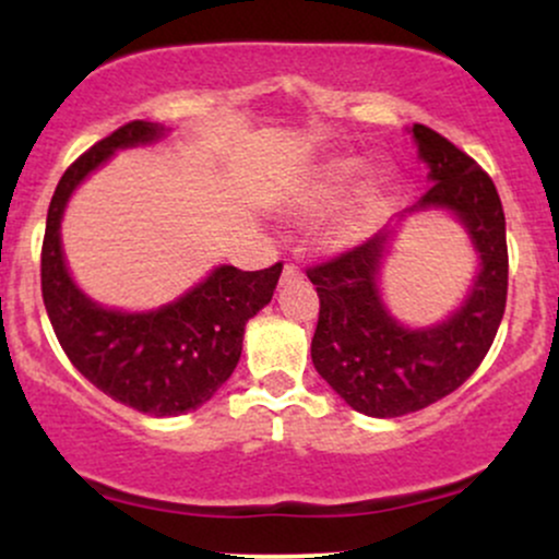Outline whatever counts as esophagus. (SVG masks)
Segmentation results:
<instances>
[{
	"label": "esophagus",
	"instance_id": "34e87169",
	"mask_svg": "<svg viewBox=\"0 0 559 559\" xmlns=\"http://www.w3.org/2000/svg\"><path fill=\"white\" fill-rule=\"evenodd\" d=\"M292 278H299V267L297 265H286L284 275H281V281H292Z\"/></svg>",
	"mask_w": 559,
	"mask_h": 559
}]
</instances>
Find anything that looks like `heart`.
<instances>
[{"instance_id": "obj_1", "label": "heart", "mask_w": 559, "mask_h": 559, "mask_svg": "<svg viewBox=\"0 0 559 559\" xmlns=\"http://www.w3.org/2000/svg\"><path fill=\"white\" fill-rule=\"evenodd\" d=\"M365 173H368V165H365L362 157H325L323 163H318L316 168L307 173L305 181L297 186V191L288 199V215L297 217L301 223L329 215L362 181ZM383 207H386L383 178H368L356 194L344 203V207L331 217L329 226L323 228V243L333 252L357 247L381 223Z\"/></svg>"}]
</instances>
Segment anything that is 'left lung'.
I'll return each instance as SVG.
<instances>
[{"instance_id": "obj_1", "label": "left lung", "mask_w": 559, "mask_h": 559, "mask_svg": "<svg viewBox=\"0 0 559 559\" xmlns=\"http://www.w3.org/2000/svg\"><path fill=\"white\" fill-rule=\"evenodd\" d=\"M409 136L428 168L426 194L360 247L307 271L320 297L312 365L368 418H402L463 386L489 352L507 301L504 210L497 186L441 133L415 123ZM423 212L452 214L472 239L479 267L466 299L444 321L407 326L388 310L380 281L399 226Z\"/></svg>"}]
</instances>
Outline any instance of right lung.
<instances>
[{
    "mask_svg": "<svg viewBox=\"0 0 559 559\" xmlns=\"http://www.w3.org/2000/svg\"><path fill=\"white\" fill-rule=\"evenodd\" d=\"M170 128L133 120L96 141L57 183L41 247V294L57 342L83 378L152 418H176L215 396L239 365L243 325L273 299L281 262L265 271L217 265L155 310L99 305L75 284L62 249V217L79 186L115 152L157 144Z\"/></svg>",
    "mask_w": 559,
    "mask_h": 559,
    "instance_id": "obj_1",
    "label": "right lung"
}]
</instances>
